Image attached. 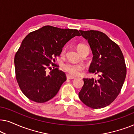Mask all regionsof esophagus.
<instances>
[{"label": "esophagus", "mask_w": 134, "mask_h": 134, "mask_svg": "<svg viewBox=\"0 0 134 134\" xmlns=\"http://www.w3.org/2000/svg\"><path fill=\"white\" fill-rule=\"evenodd\" d=\"M66 78H67V79H75L74 77L71 76H69V75H67Z\"/></svg>", "instance_id": "obj_1"}]
</instances>
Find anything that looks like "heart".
<instances>
[{
  "mask_svg": "<svg viewBox=\"0 0 134 134\" xmlns=\"http://www.w3.org/2000/svg\"><path fill=\"white\" fill-rule=\"evenodd\" d=\"M77 49L80 54L86 50H89V47L84 44H79L77 47ZM66 48H64L62 51V54H64L66 52ZM84 67L82 64H76L72 63H66L62 65V69L71 76H77L80 74V71L83 69Z\"/></svg>",
  "mask_w": 134,
  "mask_h": 134,
  "instance_id": "b5f03b06",
  "label": "heart"
}]
</instances>
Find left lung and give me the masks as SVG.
Segmentation results:
<instances>
[{"label": "left lung", "instance_id": "8db88e82", "mask_svg": "<svg viewBox=\"0 0 134 134\" xmlns=\"http://www.w3.org/2000/svg\"><path fill=\"white\" fill-rule=\"evenodd\" d=\"M88 41L93 57L90 73L99 74L98 80L83 78L79 93L80 99L92 109L109 105L120 93L126 76V66L118 45L105 34L97 30H79Z\"/></svg>", "mask_w": 134, "mask_h": 134}]
</instances>
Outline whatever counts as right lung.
<instances>
[{
  "mask_svg": "<svg viewBox=\"0 0 134 134\" xmlns=\"http://www.w3.org/2000/svg\"><path fill=\"white\" fill-rule=\"evenodd\" d=\"M76 36H80L76 29L46 25L23 40L14 57V66L19 87L29 99L44 103L57 94L66 76L52 61L60 56L65 44ZM47 68L51 70L49 73Z\"/></svg>",
  "mask_w": 134,
  "mask_h": 134,
  "instance_id": "right-lung-1",
  "label": "right lung"
}]
</instances>
